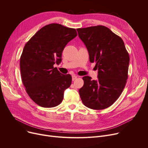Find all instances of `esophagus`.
I'll list each match as a JSON object with an SVG mask.
<instances>
[{"mask_svg": "<svg viewBox=\"0 0 148 148\" xmlns=\"http://www.w3.org/2000/svg\"><path fill=\"white\" fill-rule=\"evenodd\" d=\"M77 78V75H73L72 76V80H73V81H74Z\"/></svg>", "mask_w": 148, "mask_h": 148, "instance_id": "obj_1", "label": "esophagus"}]
</instances>
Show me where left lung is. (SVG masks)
<instances>
[{"instance_id":"left-lung-1","label":"left lung","mask_w":148,"mask_h":148,"mask_svg":"<svg viewBox=\"0 0 148 148\" xmlns=\"http://www.w3.org/2000/svg\"><path fill=\"white\" fill-rule=\"evenodd\" d=\"M91 63L95 62L98 79L84 76L79 89L83 104L91 109L111 106L121 95L128 79L129 54L122 39L108 27L98 25L77 29Z\"/></svg>"}]
</instances>
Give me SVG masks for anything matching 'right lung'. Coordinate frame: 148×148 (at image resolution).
Returning a JSON list of instances; mask_svg holds the SVG:
<instances>
[{
    "mask_svg": "<svg viewBox=\"0 0 148 148\" xmlns=\"http://www.w3.org/2000/svg\"><path fill=\"white\" fill-rule=\"evenodd\" d=\"M77 35L76 30L51 23L39 30L25 44L20 57L21 80L30 98L41 107L60 104L71 84L70 74H62L59 64L65 47Z\"/></svg>",
    "mask_w": 148,
    "mask_h": 148,
    "instance_id": "add662e5",
    "label": "right lung"
}]
</instances>
